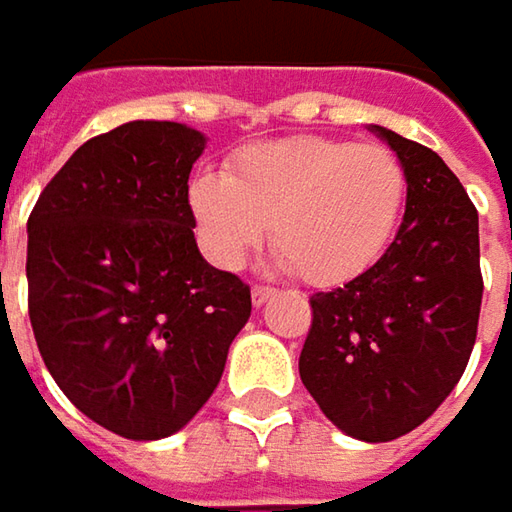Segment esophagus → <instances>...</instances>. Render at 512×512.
I'll use <instances>...</instances> for the list:
<instances>
[{
    "mask_svg": "<svg viewBox=\"0 0 512 512\" xmlns=\"http://www.w3.org/2000/svg\"><path fill=\"white\" fill-rule=\"evenodd\" d=\"M273 293H276L273 287H253V290H250V299H253V307L265 305V302H267V299H270V296H273Z\"/></svg>",
    "mask_w": 512,
    "mask_h": 512,
    "instance_id": "34e87169",
    "label": "esophagus"
}]
</instances>
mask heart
Masks as SVG:
<instances>
[{
    "instance_id": "obj_1",
    "label": "heart",
    "mask_w": 512,
    "mask_h": 512,
    "mask_svg": "<svg viewBox=\"0 0 512 512\" xmlns=\"http://www.w3.org/2000/svg\"><path fill=\"white\" fill-rule=\"evenodd\" d=\"M407 205L393 150L293 136L242 148L227 173H199L187 207L205 256L239 270L273 236L276 267L313 287H342L382 262Z\"/></svg>"
}]
</instances>
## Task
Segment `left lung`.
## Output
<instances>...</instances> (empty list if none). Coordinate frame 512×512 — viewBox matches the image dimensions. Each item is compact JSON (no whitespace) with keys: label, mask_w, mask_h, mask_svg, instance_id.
Instances as JSON below:
<instances>
[{"label":"left lung","mask_w":512,"mask_h":512,"mask_svg":"<svg viewBox=\"0 0 512 512\" xmlns=\"http://www.w3.org/2000/svg\"><path fill=\"white\" fill-rule=\"evenodd\" d=\"M407 170L396 239L362 279L316 293L299 376L330 422L390 442L462 379L482 310L479 213L439 153L370 125Z\"/></svg>","instance_id":"8db88e82"}]
</instances>
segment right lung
<instances>
[{"label": "right lung", "mask_w": 512, "mask_h": 512, "mask_svg": "<svg viewBox=\"0 0 512 512\" xmlns=\"http://www.w3.org/2000/svg\"><path fill=\"white\" fill-rule=\"evenodd\" d=\"M202 130L136 119L93 136L28 219V310L53 382L133 442L182 430L222 379L250 287L196 247Z\"/></svg>", "instance_id": "obj_1"}]
</instances>
